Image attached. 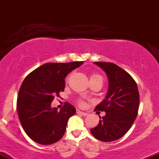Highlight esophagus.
Listing matches in <instances>:
<instances>
[{
  "label": "esophagus",
  "instance_id": "obj_1",
  "mask_svg": "<svg viewBox=\"0 0 159 159\" xmlns=\"http://www.w3.org/2000/svg\"><path fill=\"white\" fill-rule=\"evenodd\" d=\"M77 113L78 114L82 115V116H87V113L83 112V111H81L80 110H77Z\"/></svg>",
  "mask_w": 159,
  "mask_h": 159
}]
</instances>
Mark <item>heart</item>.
<instances>
[{"mask_svg":"<svg viewBox=\"0 0 159 159\" xmlns=\"http://www.w3.org/2000/svg\"><path fill=\"white\" fill-rule=\"evenodd\" d=\"M90 78H98V79H100V80H102V77L100 75H93L91 76ZM79 104L81 105H84V102L82 101H80Z\"/></svg>","mask_w":159,"mask_h":159,"instance_id":"1","label":"heart"}]
</instances>
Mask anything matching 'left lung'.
<instances>
[{
  "label": "left lung",
  "mask_w": 159,
  "mask_h": 159,
  "mask_svg": "<svg viewBox=\"0 0 159 159\" xmlns=\"http://www.w3.org/2000/svg\"><path fill=\"white\" fill-rule=\"evenodd\" d=\"M94 63L107 75L108 89L105 99L95 108L106 114L90 132L96 139L111 142L120 139L132 127L138 115L139 92L132 76L117 65L105 62Z\"/></svg>",
  "instance_id": "8db88e82"
}]
</instances>
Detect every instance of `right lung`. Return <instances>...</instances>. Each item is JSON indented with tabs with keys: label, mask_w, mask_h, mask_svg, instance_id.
Wrapping results in <instances>:
<instances>
[{
	"label": "right lung",
	"mask_w": 159,
	"mask_h": 159,
	"mask_svg": "<svg viewBox=\"0 0 159 159\" xmlns=\"http://www.w3.org/2000/svg\"><path fill=\"white\" fill-rule=\"evenodd\" d=\"M83 63H45L25 78L18 95L17 111L24 130L34 141L48 145L63 138L76 110L69 102L60 111L51 105L54 96L64 91L67 75Z\"/></svg>",
	"instance_id": "right-lung-1"
}]
</instances>
